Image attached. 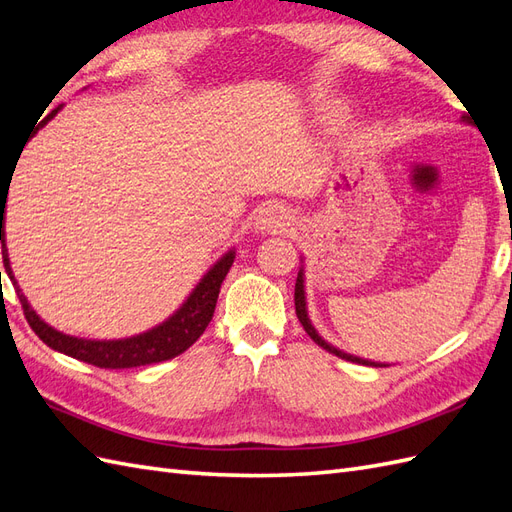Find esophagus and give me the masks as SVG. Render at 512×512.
<instances>
[{"label":"esophagus","instance_id":"1","mask_svg":"<svg viewBox=\"0 0 512 512\" xmlns=\"http://www.w3.org/2000/svg\"><path fill=\"white\" fill-rule=\"evenodd\" d=\"M290 224H292V213L280 203H271L267 207H262L256 215V228L260 232H271V235L288 230Z\"/></svg>","mask_w":512,"mask_h":512}]
</instances>
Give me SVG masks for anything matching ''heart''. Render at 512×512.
I'll list each match as a JSON object with an SVG mask.
<instances>
[{
	"instance_id": "obj_1",
	"label": "heart",
	"mask_w": 512,
	"mask_h": 512,
	"mask_svg": "<svg viewBox=\"0 0 512 512\" xmlns=\"http://www.w3.org/2000/svg\"><path fill=\"white\" fill-rule=\"evenodd\" d=\"M322 119H324V121L331 119V111H327V108H324V111H322Z\"/></svg>"
}]
</instances>
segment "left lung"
<instances>
[{
	"label": "left lung",
	"instance_id": "left-lung-1",
	"mask_svg": "<svg viewBox=\"0 0 512 512\" xmlns=\"http://www.w3.org/2000/svg\"><path fill=\"white\" fill-rule=\"evenodd\" d=\"M294 307H297V318H299V322L303 324V329H305V333L314 339V342L320 346V348H324L327 352H331V354H335V356H339V359H344V361H350V363H359V365H371V367H389L386 363H378V361H367V359H361V356H354V354H348V352H344V350H339V348H335V346H331L327 339H322L320 335H318V331L314 329V324H312V320H309V316H307V299H305V269H303V265H301V269H299V275H297V284H294Z\"/></svg>",
	"mask_w": 512,
	"mask_h": 512
}]
</instances>
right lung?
<instances>
[{
    "label": "right lung",
    "instance_id": "add662e5",
    "mask_svg": "<svg viewBox=\"0 0 512 512\" xmlns=\"http://www.w3.org/2000/svg\"><path fill=\"white\" fill-rule=\"evenodd\" d=\"M61 106L53 108V111L46 115L34 130V134L44 128L57 113ZM32 134V136H34ZM14 173V170H12ZM10 188V185H8ZM6 188V190H8ZM6 198L8 194L4 188H0V241H2V256H4V267L10 277V282L19 294V301L23 305V314L29 322V327L42 339V342L57 350L64 352L72 359H79L83 363L96 365L102 369H126V367H141L151 363H162L168 359H175L181 352L188 350L196 339L205 333L207 324L213 318L215 303H218L220 286L228 269L235 262V250H228L215 265L203 275V280L196 284V288L190 292V297L183 301V305L177 309L173 316H168L158 327H153L145 333H138L132 337L123 339H85V337H72L61 333L53 327H49L34 309L27 303L25 294L19 288V282L14 280V273L10 267L8 258V247H6ZM2 275V271H0Z\"/></svg>",
    "mask_w": 512,
    "mask_h": 512
}]
</instances>
